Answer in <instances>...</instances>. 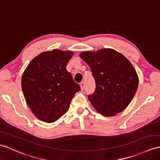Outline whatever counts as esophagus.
Masks as SVG:
<instances>
[{"mask_svg":"<svg viewBox=\"0 0 160 160\" xmlns=\"http://www.w3.org/2000/svg\"><path fill=\"white\" fill-rule=\"evenodd\" d=\"M80 87H81V90H83V89H85V83L83 82V81L80 83Z\"/></svg>","mask_w":160,"mask_h":160,"instance_id":"1","label":"esophagus"}]
</instances>
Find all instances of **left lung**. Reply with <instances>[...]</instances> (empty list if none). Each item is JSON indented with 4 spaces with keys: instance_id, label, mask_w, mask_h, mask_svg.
Here are the masks:
<instances>
[{
    "instance_id": "8db88e82",
    "label": "left lung",
    "mask_w": 160,
    "mask_h": 160,
    "mask_svg": "<svg viewBox=\"0 0 160 160\" xmlns=\"http://www.w3.org/2000/svg\"><path fill=\"white\" fill-rule=\"evenodd\" d=\"M79 56L89 65L95 79V92L88 96L92 106L106 117L123 111L138 86V77L131 62L110 48L83 52Z\"/></svg>"
}]
</instances>
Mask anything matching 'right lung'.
Masks as SVG:
<instances>
[{"label": "right lung", "mask_w": 160, "mask_h": 160, "mask_svg": "<svg viewBox=\"0 0 160 160\" xmlns=\"http://www.w3.org/2000/svg\"><path fill=\"white\" fill-rule=\"evenodd\" d=\"M71 51L55 49L33 58L22 77L26 102L37 118L46 123L59 119L68 110L79 85L67 70Z\"/></svg>", "instance_id": "right-lung-1"}]
</instances>
